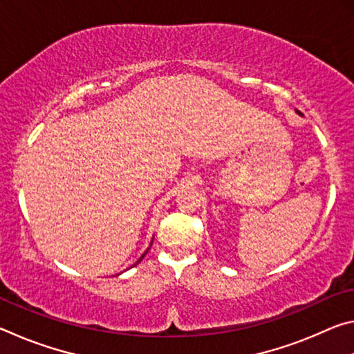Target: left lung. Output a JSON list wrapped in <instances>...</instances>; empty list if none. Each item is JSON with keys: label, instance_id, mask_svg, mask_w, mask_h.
<instances>
[{"label": "left lung", "instance_id": "obj_1", "mask_svg": "<svg viewBox=\"0 0 354 354\" xmlns=\"http://www.w3.org/2000/svg\"><path fill=\"white\" fill-rule=\"evenodd\" d=\"M298 113H299V112H298Z\"/></svg>", "mask_w": 354, "mask_h": 354}]
</instances>
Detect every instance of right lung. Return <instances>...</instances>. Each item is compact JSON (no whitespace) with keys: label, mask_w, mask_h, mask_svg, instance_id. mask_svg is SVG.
<instances>
[{"label":"right lung","mask_w":354,"mask_h":354,"mask_svg":"<svg viewBox=\"0 0 354 354\" xmlns=\"http://www.w3.org/2000/svg\"><path fill=\"white\" fill-rule=\"evenodd\" d=\"M147 253H148V250H147V251H145V253H143V256H145V254H147ZM143 256H142V257H140V259H139V262H140V261H142V259H143Z\"/></svg>","instance_id":"add662e5"}]
</instances>
